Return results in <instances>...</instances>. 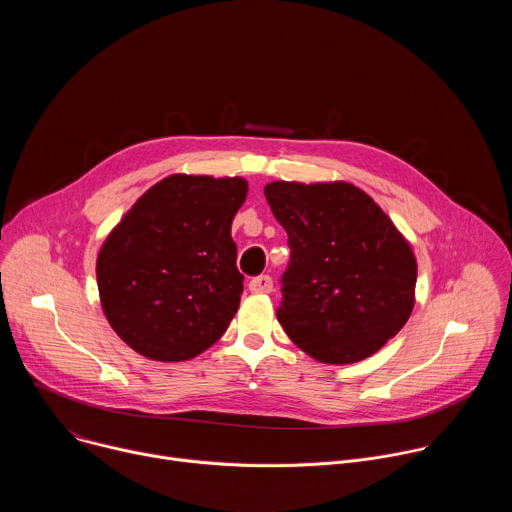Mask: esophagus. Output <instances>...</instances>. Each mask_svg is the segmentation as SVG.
Instances as JSON below:
<instances>
[{
    "label": "esophagus",
    "instance_id": "esophagus-1",
    "mask_svg": "<svg viewBox=\"0 0 512 512\" xmlns=\"http://www.w3.org/2000/svg\"><path fill=\"white\" fill-rule=\"evenodd\" d=\"M249 289L253 291V294H271L273 281L269 275H257L249 281Z\"/></svg>",
    "mask_w": 512,
    "mask_h": 512
}]
</instances>
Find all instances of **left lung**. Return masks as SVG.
I'll list each match as a JSON object with an SVG mask.
<instances>
[{
	"mask_svg": "<svg viewBox=\"0 0 512 512\" xmlns=\"http://www.w3.org/2000/svg\"><path fill=\"white\" fill-rule=\"evenodd\" d=\"M265 198L287 233L277 320L326 364L381 350L415 306L417 261L383 208L350 182H269Z\"/></svg>",
	"mask_w": 512,
	"mask_h": 512,
	"instance_id": "1",
	"label": "left lung"
}]
</instances>
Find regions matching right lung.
Instances as JSON below:
<instances>
[{"instance_id":"obj_1","label":"right lung","mask_w":512,"mask_h":512,"mask_svg":"<svg viewBox=\"0 0 512 512\" xmlns=\"http://www.w3.org/2000/svg\"><path fill=\"white\" fill-rule=\"evenodd\" d=\"M245 178L172 174L123 214L97 255L103 314L145 358L182 362L225 334L239 310L233 218Z\"/></svg>"}]
</instances>
